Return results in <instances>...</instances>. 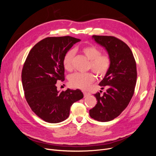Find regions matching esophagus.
<instances>
[{"label": "esophagus", "instance_id": "obj_1", "mask_svg": "<svg viewBox=\"0 0 156 156\" xmlns=\"http://www.w3.org/2000/svg\"><path fill=\"white\" fill-rule=\"evenodd\" d=\"M83 94H84V97L86 98V97L88 96L90 94L89 92H83Z\"/></svg>", "mask_w": 156, "mask_h": 156}]
</instances>
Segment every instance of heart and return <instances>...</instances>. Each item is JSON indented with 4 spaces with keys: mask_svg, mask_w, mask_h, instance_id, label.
I'll use <instances>...</instances> for the list:
<instances>
[{
    "mask_svg": "<svg viewBox=\"0 0 156 156\" xmlns=\"http://www.w3.org/2000/svg\"><path fill=\"white\" fill-rule=\"evenodd\" d=\"M82 53L90 60L88 69H91L98 77H103L107 74L111 64L110 55L107 53H101L100 49L94 45L84 46L81 49ZM74 51L70 49L66 52L63 58V66L68 72L73 69ZM95 80L92 72L76 73L69 78V84L72 87L80 89H87Z\"/></svg>",
    "mask_w": 156,
    "mask_h": 156,
    "instance_id": "heart-1",
    "label": "heart"
}]
</instances>
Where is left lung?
Listing matches in <instances>:
<instances>
[{
	"instance_id": "left-lung-1",
	"label": "left lung",
	"mask_w": 156,
	"mask_h": 156,
	"mask_svg": "<svg viewBox=\"0 0 156 156\" xmlns=\"http://www.w3.org/2000/svg\"><path fill=\"white\" fill-rule=\"evenodd\" d=\"M93 37L105 48L111 64L100 83L102 88H107V92L103 95L100 92L94 94L97 104L89 111V115L99 122H108L121 114L133 96L137 77L136 62L128 45L121 40L112 36L94 35Z\"/></svg>"
}]
</instances>
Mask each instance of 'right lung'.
<instances>
[{"instance_id": "obj_1", "label": "right lung", "mask_w": 156, "mask_h": 156, "mask_svg": "<svg viewBox=\"0 0 156 156\" xmlns=\"http://www.w3.org/2000/svg\"><path fill=\"white\" fill-rule=\"evenodd\" d=\"M79 41L69 36L46 37L31 49L23 64L21 79L26 100L32 111L49 123L67 119L71 106L83 98L80 90L58 92L56 86L65 79V54Z\"/></svg>"}]
</instances>
